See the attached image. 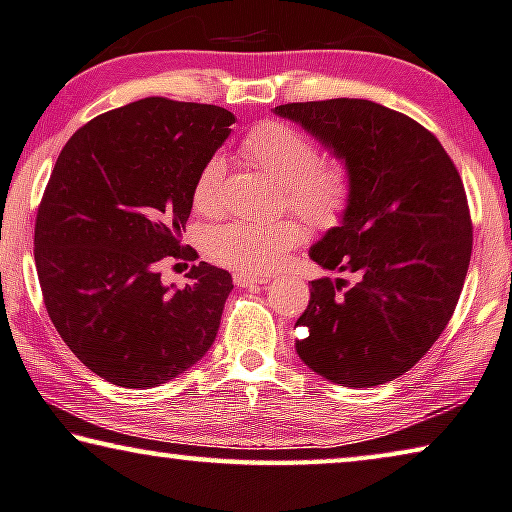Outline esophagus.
I'll list each match as a JSON object with an SVG mask.
<instances>
[{"label": "esophagus", "mask_w": 512, "mask_h": 512, "mask_svg": "<svg viewBox=\"0 0 512 512\" xmlns=\"http://www.w3.org/2000/svg\"><path fill=\"white\" fill-rule=\"evenodd\" d=\"M269 282V278L264 276H253V273H234V285L236 287H257Z\"/></svg>", "instance_id": "1"}]
</instances>
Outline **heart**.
I'll use <instances>...</instances> for the list:
<instances>
[{
    "label": "heart",
    "instance_id": "b5f03b06",
    "mask_svg": "<svg viewBox=\"0 0 512 512\" xmlns=\"http://www.w3.org/2000/svg\"><path fill=\"white\" fill-rule=\"evenodd\" d=\"M248 163L269 172L282 183V207L301 216L312 230L329 232L342 225L356 197L352 165L342 158H322L315 137L282 119H264L248 128L241 140ZM225 207V163L211 156L193 181V209L202 216H218ZM305 230L299 220L276 223L234 220L207 234V255L225 269L241 273H271L299 248Z\"/></svg>",
    "mask_w": 512,
    "mask_h": 512
}]
</instances>
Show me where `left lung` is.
Returning <instances> with one entry per match:
<instances>
[{
  "instance_id": "8db88e82",
  "label": "left lung",
  "mask_w": 512,
  "mask_h": 512,
  "mask_svg": "<svg viewBox=\"0 0 512 512\" xmlns=\"http://www.w3.org/2000/svg\"><path fill=\"white\" fill-rule=\"evenodd\" d=\"M352 165L347 218L310 257L358 280H312L296 354L352 388L409 372L444 333L469 271L474 225L460 172L434 133L365 98L278 105Z\"/></svg>"
}]
</instances>
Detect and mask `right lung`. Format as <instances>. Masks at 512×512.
Instances as JSON below:
<instances>
[{"mask_svg":"<svg viewBox=\"0 0 512 512\" xmlns=\"http://www.w3.org/2000/svg\"><path fill=\"white\" fill-rule=\"evenodd\" d=\"M232 124L218 105L140 98L78 128L52 167L34 227L43 303L68 349L110 384H165L216 340L230 273L193 264L170 292L158 266L197 259L179 234L197 172Z\"/></svg>","mask_w":512,"mask_h":512,"instance_id":"right-lung-1","label":"right lung"}]
</instances>
